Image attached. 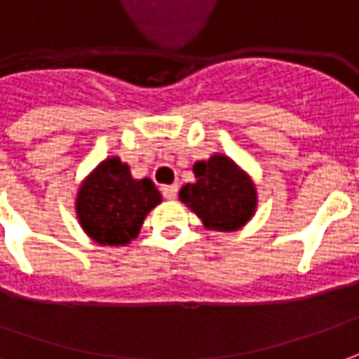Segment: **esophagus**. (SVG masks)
I'll return each mask as SVG.
<instances>
[{
    "label": "esophagus",
    "instance_id": "obj_1",
    "mask_svg": "<svg viewBox=\"0 0 359 359\" xmlns=\"http://www.w3.org/2000/svg\"><path fill=\"white\" fill-rule=\"evenodd\" d=\"M163 196L167 200H172L175 196H177V190H179V187L177 184H167V187H163Z\"/></svg>",
    "mask_w": 359,
    "mask_h": 359
}]
</instances>
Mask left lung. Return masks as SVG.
I'll return each instance as SVG.
<instances>
[{
    "label": "left lung",
    "mask_w": 359,
    "mask_h": 359,
    "mask_svg": "<svg viewBox=\"0 0 359 359\" xmlns=\"http://www.w3.org/2000/svg\"><path fill=\"white\" fill-rule=\"evenodd\" d=\"M192 172L196 180L180 189L179 198L206 230L238 231L255 216V182L231 157L214 153L210 159L196 161Z\"/></svg>",
    "instance_id": "obj_1"
}]
</instances>
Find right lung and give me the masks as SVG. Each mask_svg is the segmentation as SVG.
<instances>
[{
    "instance_id": "right-lung-1",
    "label": "right lung",
    "mask_w": 359,
    "mask_h": 359,
    "mask_svg": "<svg viewBox=\"0 0 359 359\" xmlns=\"http://www.w3.org/2000/svg\"><path fill=\"white\" fill-rule=\"evenodd\" d=\"M163 196L151 179H133L118 155L100 161L80 182L74 210L80 228L97 245L119 248L135 240Z\"/></svg>"
}]
</instances>
